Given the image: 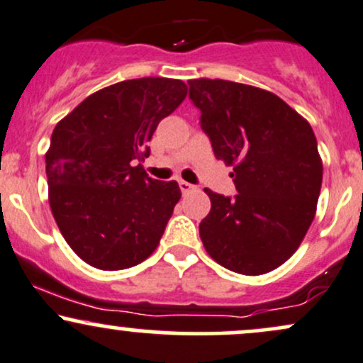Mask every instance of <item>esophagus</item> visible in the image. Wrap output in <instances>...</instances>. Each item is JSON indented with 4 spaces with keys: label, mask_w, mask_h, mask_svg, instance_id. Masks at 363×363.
Here are the masks:
<instances>
[{
    "label": "esophagus",
    "mask_w": 363,
    "mask_h": 363,
    "mask_svg": "<svg viewBox=\"0 0 363 363\" xmlns=\"http://www.w3.org/2000/svg\"><path fill=\"white\" fill-rule=\"evenodd\" d=\"M179 187H181L182 194L189 193V191H193V189H194V186H193V184H189V182H186V181H179Z\"/></svg>",
    "instance_id": "34e87169"
}]
</instances>
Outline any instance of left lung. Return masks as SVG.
<instances>
[{
  "mask_svg": "<svg viewBox=\"0 0 363 363\" xmlns=\"http://www.w3.org/2000/svg\"><path fill=\"white\" fill-rule=\"evenodd\" d=\"M189 99L215 157L234 167L235 196L205 189L199 237L240 274L273 272L298 249L315 215L323 162L311 124L280 97L227 80H189Z\"/></svg>",
  "mask_w": 363,
  "mask_h": 363,
  "instance_id": "1",
  "label": "left lung"
}]
</instances>
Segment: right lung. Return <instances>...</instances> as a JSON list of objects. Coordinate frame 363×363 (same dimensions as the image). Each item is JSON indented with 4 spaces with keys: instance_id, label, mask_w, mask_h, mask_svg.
<instances>
[{
    "instance_id": "right-lung-1",
    "label": "right lung",
    "mask_w": 363,
    "mask_h": 363,
    "mask_svg": "<svg viewBox=\"0 0 363 363\" xmlns=\"http://www.w3.org/2000/svg\"><path fill=\"white\" fill-rule=\"evenodd\" d=\"M184 82L138 78L86 97L54 128L45 174L49 205L69 247L94 268L140 264L157 249L176 181L148 177L140 162L162 119L186 99Z\"/></svg>"
}]
</instances>
